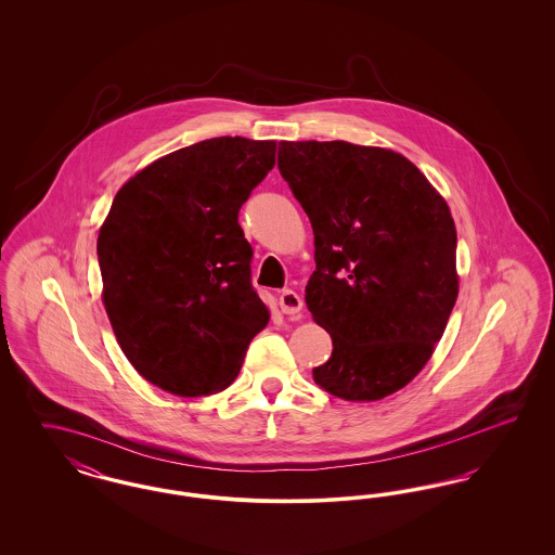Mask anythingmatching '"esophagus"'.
<instances>
[{
	"label": "esophagus",
	"instance_id": "esophagus-1",
	"mask_svg": "<svg viewBox=\"0 0 555 555\" xmlns=\"http://www.w3.org/2000/svg\"><path fill=\"white\" fill-rule=\"evenodd\" d=\"M279 306H281L283 314L297 317V314L301 312V308H304V301H301V297H299L295 291L287 289L281 293V297H279Z\"/></svg>",
	"mask_w": 555,
	"mask_h": 555
}]
</instances>
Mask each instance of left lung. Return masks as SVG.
I'll return each instance as SVG.
<instances>
[{"label": "left lung", "mask_w": 555, "mask_h": 555, "mask_svg": "<svg viewBox=\"0 0 555 555\" xmlns=\"http://www.w3.org/2000/svg\"><path fill=\"white\" fill-rule=\"evenodd\" d=\"M279 170L314 229L306 304L333 339L317 385L345 401L396 393L430 360L457 299L448 202L385 147L281 141Z\"/></svg>", "instance_id": "left-lung-1"}]
</instances>
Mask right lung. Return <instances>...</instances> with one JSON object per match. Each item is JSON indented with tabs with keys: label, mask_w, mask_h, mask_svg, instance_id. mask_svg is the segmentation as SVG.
I'll return each mask as SVG.
<instances>
[{
	"label": "right lung",
	"mask_w": 555,
	"mask_h": 555,
	"mask_svg": "<svg viewBox=\"0 0 555 555\" xmlns=\"http://www.w3.org/2000/svg\"><path fill=\"white\" fill-rule=\"evenodd\" d=\"M276 141L216 137L152 162L116 193L98 237L102 301L134 370L181 397L224 391L270 312L251 287L238 210Z\"/></svg>",
	"instance_id": "right-lung-1"
}]
</instances>
